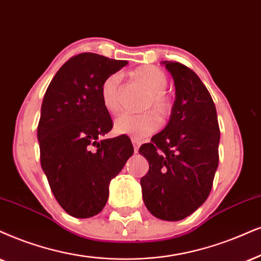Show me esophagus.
<instances>
[{"label": "esophagus", "instance_id": "obj_1", "mask_svg": "<svg viewBox=\"0 0 261 261\" xmlns=\"http://www.w3.org/2000/svg\"><path fill=\"white\" fill-rule=\"evenodd\" d=\"M131 141H133L135 153H137V151H138V148H140V141L136 140V138H133V140H131Z\"/></svg>", "mask_w": 261, "mask_h": 261}]
</instances>
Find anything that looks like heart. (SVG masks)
Masks as SVG:
<instances>
[{"instance_id":"1","label":"heart","mask_w":261,"mask_h":261,"mask_svg":"<svg viewBox=\"0 0 261 261\" xmlns=\"http://www.w3.org/2000/svg\"><path fill=\"white\" fill-rule=\"evenodd\" d=\"M134 77L150 92L147 108H153L158 114L166 115L171 110V101L166 95L169 79L159 68L153 66H142L133 72ZM120 82L119 73H113L105 79L101 85V100L103 107L110 113L120 110ZM160 120L153 112L143 114H121L114 121V130L119 135H126L137 140L149 136L159 128Z\"/></svg>"}]
</instances>
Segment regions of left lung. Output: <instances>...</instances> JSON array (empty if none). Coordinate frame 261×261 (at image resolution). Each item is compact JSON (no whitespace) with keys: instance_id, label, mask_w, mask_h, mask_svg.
<instances>
[{"instance_id":"8db88e82","label":"left lung","mask_w":261,"mask_h":261,"mask_svg":"<svg viewBox=\"0 0 261 261\" xmlns=\"http://www.w3.org/2000/svg\"><path fill=\"white\" fill-rule=\"evenodd\" d=\"M161 64L172 75L176 98L164 130L140 148L149 163L141 187L154 217L177 222L195 212L210 195L220 131L214 102L195 72L179 62Z\"/></svg>"}]
</instances>
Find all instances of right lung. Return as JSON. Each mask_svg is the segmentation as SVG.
<instances>
[{"mask_svg":"<svg viewBox=\"0 0 261 261\" xmlns=\"http://www.w3.org/2000/svg\"><path fill=\"white\" fill-rule=\"evenodd\" d=\"M126 65L94 53L79 54L61 66L43 98L37 128L42 169L55 199L75 218L103 210L111 180L134 154L124 135L102 138L113 123L101 85Z\"/></svg>","mask_w":261,"mask_h":261,"instance_id":"add662e5","label":"right lung"}]
</instances>
